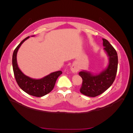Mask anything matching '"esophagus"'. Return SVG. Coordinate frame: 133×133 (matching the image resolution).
I'll return each instance as SVG.
<instances>
[{"label": "esophagus", "mask_w": 133, "mask_h": 133, "mask_svg": "<svg viewBox=\"0 0 133 133\" xmlns=\"http://www.w3.org/2000/svg\"><path fill=\"white\" fill-rule=\"evenodd\" d=\"M71 70L72 72L76 73L79 71V69H78V67L76 66V65L74 64V65H72V66H71Z\"/></svg>", "instance_id": "34e87169"}]
</instances>
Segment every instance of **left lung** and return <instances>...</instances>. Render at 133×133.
Returning <instances> with one entry per match:
<instances>
[{
    "mask_svg": "<svg viewBox=\"0 0 133 133\" xmlns=\"http://www.w3.org/2000/svg\"><path fill=\"white\" fill-rule=\"evenodd\" d=\"M103 39V45L109 57V64L107 69L99 75H93L86 71L79 73L82 78L80 89L82 94L90 97H95L102 94L111 86L115 79L118 69V55L116 50L109 41Z\"/></svg>",
    "mask_w": 133,
    "mask_h": 133,
    "instance_id": "8db88e82",
    "label": "left lung"
}]
</instances>
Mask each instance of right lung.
<instances>
[{"label": "right lung", "mask_w": 133, "mask_h": 133, "mask_svg": "<svg viewBox=\"0 0 133 133\" xmlns=\"http://www.w3.org/2000/svg\"><path fill=\"white\" fill-rule=\"evenodd\" d=\"M30 36L23 39L14 50L12 55V67L17 83L22 90L28 94L36 97H41L49 94L54 87L56 81L62 72L58 71L51 73L41 79H34L27 77L19 69L16 61V54L22 44Z\"/></svg>", "instance_id": "add662e5"}]
</instances>
